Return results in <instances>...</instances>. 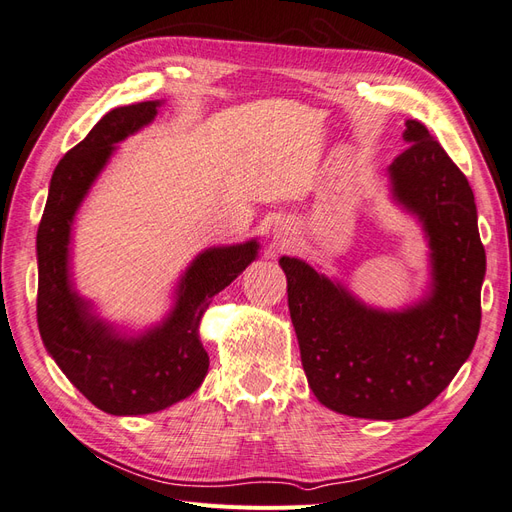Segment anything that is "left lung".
I'll return each mask as SVG.
<instances>
[{
  "instance_id": "8db88e82",
  "label": "left lung",
  "mask_w": 512,
  "mask_h": 512,
  "mask_svg": "<svg viewBox=\"0 0 512 512\" xmlns=\"http://www.w3.org/2000/svg\"><path fill=\"white\" fill-rule=\"evenodd\" d=\"M408 147L389 166L393 192L423 220L433 294L384 314L297 258H282L301 363L320 404L356 418H404L429 406L468 359L480 329L485 247L474 192L421 121H406Z\"/></svg>"
}]
</instances>
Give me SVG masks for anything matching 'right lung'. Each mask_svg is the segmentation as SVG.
<instances>
[{"label":"right lung","mask_w":512,"mask_h":512,"mask_svg":"<svg viewBox=\"0 0 512 512\" xmlns=\"http://www.w3.org/2000/svg\"><path fill=\"white\" fill-rule=\"evenodd\" d=\"M158 102L113 108L59 160L38 226V329L46 350L91 404L108 414L158 412L192 395L209 369L200 316L256 258V241L215 247L185 273L175 312L141 339H117L94 320L68 282V241L76 207L113 145L149 123Z\"/></svg>","instance_id":"right-lung-1"}]
</instances>
